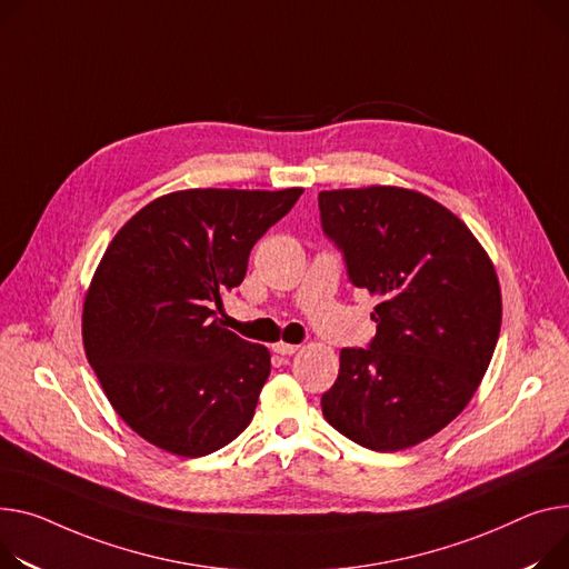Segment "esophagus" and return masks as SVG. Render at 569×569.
<instances>
[{"label":"esophagus","instance_id":"34e87169","mask_svg":"<svg viewBox=\"0 0 569 569\" xmlns=\"http://www.w3.org/2000/svg\"><path fill=\"white\" fill-rule=\"evenodd\" d=\"M272 350H274L277 355H281V357H290V355H295V352L299 350V346H292V343H274Z\"/></svg>","mask_w":569,"mask_h":569}]
</instances>
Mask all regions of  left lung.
Returning a JSON list of instances; mask_svg holds the SVG:
<instances>
[{"instance_id":"obj_1","label":"left lung","mask_w":569,"mask_h":569,"mask_svg":"<svg viewBox=\"0 0 569 569\" xmlns=\"http://www.w3.org/2000/svg\"><path fill=\"white\" fill-rule=\"evenodd\" d=\"M318 206L352 286L377 297V333L340 350L325 419L370 450L421 443L467 407L495 355V264L465 221L413 189H333Z\"/></svg>"}]
</instances>
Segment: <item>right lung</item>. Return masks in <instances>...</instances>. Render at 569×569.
I'll return each mask as SVG.
<instances>
[{
    "label": "right lung",
    "instance_id": "1",
    "mask_svg": "<svg viewBox=\"0 0 569 569\" xmlns=\"http://www.w3.org/2000/svg\"><path fill=\"white\" fill-rule=\"evenodd\" d=\"M301 192L184 189L113 236L84 299L82 338L111 407L146 441L201 458L251 423L270 352L223 329L214 307Z\"/></svg>",
    "mask_w": 569,
    "mask_h": 569
}]
</instances>
